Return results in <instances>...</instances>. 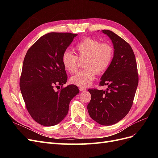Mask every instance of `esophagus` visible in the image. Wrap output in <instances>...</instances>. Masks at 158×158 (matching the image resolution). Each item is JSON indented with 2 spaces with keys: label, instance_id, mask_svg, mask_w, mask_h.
<instances>
[{
  "label": "esophagus",
  "instance_id": "esophagus-1",
  "mask_svg": "<svg viewBox=\"0 0 158 158\" xmlns=\"http://www.w3.org/2000/svg\"><path fill=\"white\" fill-rule=\"evenodd\" d=\"M79 89H80V92H84V91H85V88H83V87H80Z\"/></svg>",
  "mask_w": 158,
  "mask_h": 158
}]
</instances>
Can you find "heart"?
<instances>
[{
    "instance_id": "1",
    "label": "heart",
    "mask_w": 158,
    "mask_h": 158,
    "mask_svg": "<svg viewBox=\"0 0 158 158\" xmlns=\"http://www.w3.org/2000/svg\"><path fill=\"white\" fill-rule=\"evenodd\" d=\"M75 55L69 51L63 52L62 63L69 73L77 70L78 59H84V70L78 71L70 78L71 82L80 87H87L92 83L96 73H102L111 64L113 58V49L109 44H100L92 38L87 37L74 47Z\"/></svg>"
}]
</instances>
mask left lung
Instances as JSON below:
<instances>
[{"instance_id":"left-lung-1","label":"left lung","mask_w":158,"mask_h":158,"mask_svg":"<svg viewBox=\"0 0 158 158\" xmlns=\"http://www.w3.org/2000/svg\"><path fill=\"white\" fill-rule=\"evenodd\" d=\"M111 40L113 58L101 77L100 85H107L105 90L89 89L90 102L88 111L90 117L99 125L109 126L125 117L132 106L138 84L135 55L132 47L116 33L102 30Z\"/></svg>"}]
</instances>
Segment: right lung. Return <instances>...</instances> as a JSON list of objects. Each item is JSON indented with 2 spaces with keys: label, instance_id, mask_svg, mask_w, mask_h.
Here are the masks:
<instances>
[{
  "label": "right lung",
  "instance_id": "add662e5",
  "mask_svg": "<svg viewBox=\"0 0 158 158\" xmlns=\"http://www.w3.org/2000/svg\"><path fill=\"white\" fill-rule=\"evenodd\" d=\"M78 34L51 32L41 36L23 60L20 88L26 108L37 123L45 127L59 124L68 113L70 102L78 94L76 85H63L67 75L62 63L63 52Z\"/></svg>",
  "mask_w": 158,
  "mask_h": 158
}]
</instances>
